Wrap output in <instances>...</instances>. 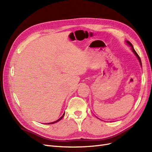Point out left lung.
I'll return each instance as SVG.
<instances>
[{
	"mask_svg": "<svg viewBox=\"0 0 152 152\" xmlns=\"http://www.w3.org/2000/svg\"><path fill=\"white\" fill-rule=\"evenodd\" d=\"M126 43L127 44H128L131 47H132V51H133V53H134V54H135V55L137 56V58L138 59V60H139V62H140V65H141V66H142V62H141V59H140V57L138 56V54H137V53L136 52V51L135 50V49H134V48H133V45H132V44L130 43V42H129V41H126Z\"/></svg>",
	"mask_w": 152,
	"mask_h": 152,
	"instance_id": "8db88e82",
	"label": "left lung"
}]
</instances>
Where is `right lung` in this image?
<instances>
[{
	"label": "right lung",
	"mask_w": 152,
	"mask_h": 152,
	"mask_svg": "<svg viewBox=\"0 0 152 152\" xmlns=\"http://www.w3.org/2000/svg\"><path fill=\"white\" fill-rule=\"evenodd\" d=\"M64 115H65V113L63 114V115H62V116L61 117H60L59 119H58L57 120H56V121H55V122H51V123H48V124H55V123H57V122H58V121H60V120H61L63 117H64Z\"/></svg>",
	"instance_id": "obj_1"
}]
</instances>
